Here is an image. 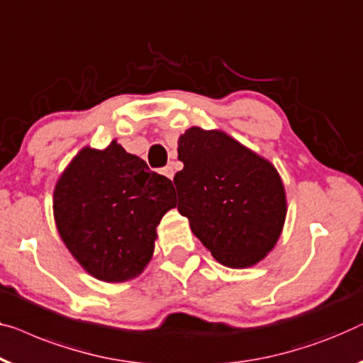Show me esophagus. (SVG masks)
<instances>
[{
    "instance_id": "obj_1",
    "label": "esophagus",
    "mask_w": 363,
    "mask_h": 363,
    "mask_svg": "<svg viewBox=\"0 0 363 363\" xmlns=\"http://www.w3.org/2000/svg\"><path fill=\"white\" fill-rule=\"evenodd\" d=\"M162 173H164V175H165L167 178H170V180H173V175H175V170H173V165L170 164V165H167V167H164V169H162Z\"/></svg>"
}]
</instances>
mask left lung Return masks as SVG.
I'll use <instances>...</instances> for the list:
<instances>
[{
  "instance_id": "1",
  "label": "left lung",
  "mask_w": 363,
  "mask_h": 363,
  "mask_svg": "<svg viewBox=\"0 0 363 363\" xmlns=\"http://www.w3.org/2000/svg\"><path fill=\"white\" fill-rule=\"evenodd\" d=\"M178 211L219 264L247 269L275 247L286 194L275 167L223 130L190 128L178 139Z\"/></svg>"
}]
</instances>
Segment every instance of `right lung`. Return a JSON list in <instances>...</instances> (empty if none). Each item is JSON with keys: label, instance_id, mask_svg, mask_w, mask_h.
Segmentation results:
<instances>
[{"label": "right lung", "instance_id": "add662e5", "mask_svg": "<svg viewBox=\"0 0 363 363\" xmlns=\"http://www.w3.org/2000/svg\"><path fill=\"white\" fill-rule=\"evenodd\" d=\"M175 208L173 183L116 140L85 147L54 190V218L78 264L101 281L138 277L154 254L157 225Z\"/></svg>", "mask_w": 363, "mask_h": 363}]
</instances>
